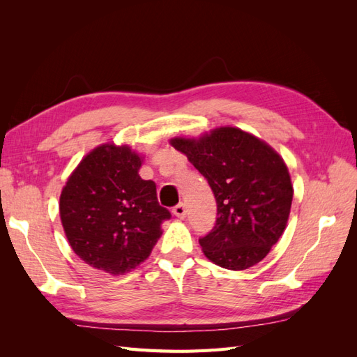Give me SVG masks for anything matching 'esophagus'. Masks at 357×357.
<instances>
[{"label": "esophagus", "mask_w": 357, "mask_h": 357, "mask_svg": "<svg viewBox=\"0 0 357 357\" xmlns=\"http://www.w3.org/2000/svg\"><path fill=\"white\" fill-rule=\"evenodd\" d=\"M172 213H174V215H177L178 219H185V218H186V207H185V204H183V202L177 204L176 207L172 208Z\"/></svg>", "instance_id": "34e87169"}]
</instances>
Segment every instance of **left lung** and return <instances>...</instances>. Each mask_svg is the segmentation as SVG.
<instances>
[{"label":"left lung","mask_w":357,"mask_h":357,"mask_svg":"<svg viewBox=\"0 0 357 357\" xmlns=\"http://www.w3.org/2000/svg\"><path fill=\"white\" fill-rule=\"evenodd\" d=\"M171 144L207 178L218 202L214 228L199 238L204 255L232 271L261 262L283 235L294 198L284 160L262 139L231 126Z\"/></svg>","instance_id":"left-lung-1"}]
</instances>
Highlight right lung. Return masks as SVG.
Wrapping results in <instances>:
<instances>
[{
    "label": "right lung",
    "mask_w": 357,
    "mask_h": 357,
    "mask_svg": "<svg viewBox=\"0 0 357 357\" xmlns=\"http://www.w3.org/2000/svg\"><path fill=\"white\" fill-rule=\"evenodd\" d=\"M139 167L142 158L128 146L102 144L82 159L61 193V222L74 253L112 275L144 262L160 223L171 218Z\"/></svg>",
    "instance_id": "add662e5"
}]
</instances>
